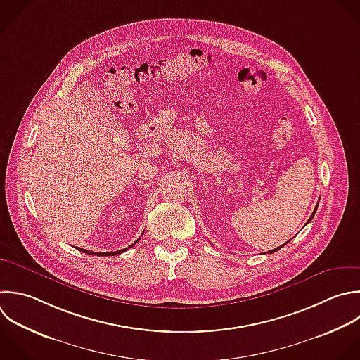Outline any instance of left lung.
<instances>
[{
	"instance_id": "obj_1",
	"label": "left lung",
	"mask_w": 360,
	"mask_h": 360,
	"mask_svg": "<svg viewBox=\"0 0 360 360\" xmlns=\"http://www.w3.org/2000/svg\"><path fill=\"white\" fill-rule=\"evenodd\" d=\"M316 208H318V204H316V207H315V210H314V212H312V215H311V217H309V219H308V222H309V221H311V219H312V217H314V215H315V211H316ZM285 243H287V242H285ZM285 243H283V245H281V246H284V245H285ZM281 246H278V248H276V249H273V250H269V252H270V253H273V252H277V250H278V249H281Z\"/></svg>"
}]
</instances>
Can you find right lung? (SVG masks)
Instances as JSON below:
<instances>
[{"mask_svg": "<svg viewBox=\"0 0 360 360\" xmlns=\"http://www.w3.org/2000/svg\"><path fill=\"white\" fill-rule=\"evenodd\" d=\"M141 239V238H139ZM138 239V240H139ZM138 240H135L131 246H134L135 243H138ZM129 246V248H131ZM82 252H84V253H87V255H97V256H114V255H120V253H122V252H125V250H128L127 248L125 249H121V250H117V252H91V250H86V249H80Z\"/></svg>", "mask_w": 360, "mask_h": 360, "instance_id": "add662e5", "label": "right lung"}]
</instances>
